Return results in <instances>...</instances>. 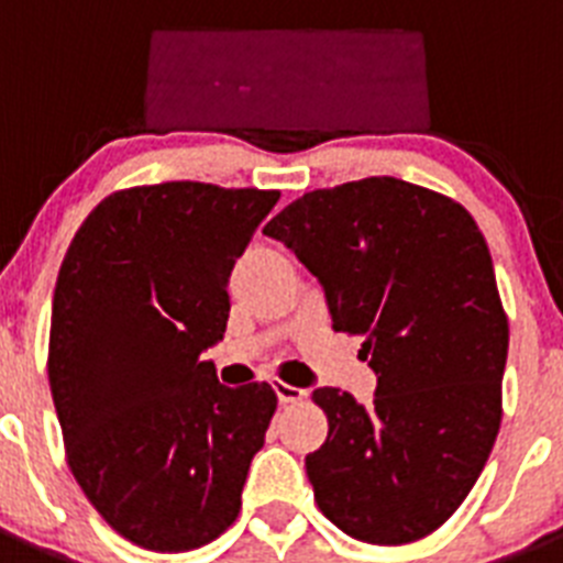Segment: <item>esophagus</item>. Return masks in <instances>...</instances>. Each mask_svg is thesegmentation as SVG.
I'll return each mask as SVG.
<instances>
[{
  "mask_svg": "<svg viewBox=\"0 0 563 563\" xmlns=\"http://www.w3.org/2000/svg\"><path fill=\"white\" fill-rule=\"evenodd\" d=\"M273 389H276V395H278V402H301L307 397V391L305 389H298V386H290V383H285V380H276L273 383Z\"/></svg>",
  "mask_w": 563,
  "mask_h": 563,
  "instance_id": "1",
  "label": "esophagus"
}]
</instances>
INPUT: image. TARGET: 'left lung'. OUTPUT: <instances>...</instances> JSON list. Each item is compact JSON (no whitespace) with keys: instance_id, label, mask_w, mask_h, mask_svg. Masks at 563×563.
Masks as SVG:
<instances>
[{"instance_id":"left-lung-1","label":"left lung","mask_w":563,"mask_h":563,"mask_svg":"<svg viewBox=\"0 0 563 563\" xmlns=\"http://www.w3.org/2000/svg\"><path fill=\"white\" fill-rule=\"evenodd\" d=\"M321 282L332 330L363 338L372 406L324 386L330 431L307 454L321 514L366 544H409L451 519L501 422L507 316L474 217L397 177L298 197L265 225Z\"/></svg>"}]
</instances>
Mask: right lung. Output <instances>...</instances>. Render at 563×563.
<instances>
[{
  "label": "right lung",
  "mask_w": 563,
  "mask_h": 563,
  "mask_svg": "<svg viewBox=\"0 0 563 563\" xmlns=\"http://www.w3.org/2000/svg\"><path fill=\"white\" fill-rule=\"evenodd\" d=\"M278 191L161 183L109 194L58 271L47 375L67 462L112 530L186 553L236 521L276 411L267 383L222 386L228 278Z\"/></svg>",
  "instance_id": "1"
}]
</instances>
